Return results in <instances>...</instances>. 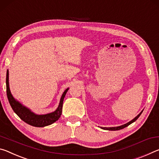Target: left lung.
I'll return each instance as SVG.
<instances>
[{
  "label": "left lung",
  "mask_w": 159,
  "mask_h": 159,
  "mask_svg": "<svg viewBox=\"0 0 159 159\" xmlns=\"http://www.w3.org/2000/svg\"><path fill=\"white\" fill-rule=\"evenodd\" d=\"M142 111L139 114L138 116H137L136 117H135V118L133 120H132L129 121V123H127L125 124V125H120V126H118V127H102V129H106V130H119V129H123V128H125V127H127L128 125H129L132 124V123H134V121H136L138 119L139 117L140 116V115H141V114H142Z\"/></svg>",
  "instance_id": "8db88e82"
}]
</instances>
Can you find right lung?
<instances>
[{
	"label": "right lung",
	"instance_id": "1",
	"mask_svg": "<svg viewBox=\"0 0 159 159\" xmlns=\"http://www.w3.org/2000/svg\"><path fill=\"white\" fill-rule=\"evenodd\" d=\"M69 88H67L62 93V97L60 101L59 106L58 108L54 112H52L51 113L45 114V115H37L31 111L30 109L22 105L20 102H18L15 98L12 97L10 92L9 87V73L8 70H7L6 74V92L7 97L8 98L9 103L11 106L12 110L20 118L30 125L34 127H43L45 126L53 124L56 121L58 120L60 118L62 113V103H63V99Z\"/></svg>",
	"mask_w": 159,
	"mask_h": 159
}]
</instances>
